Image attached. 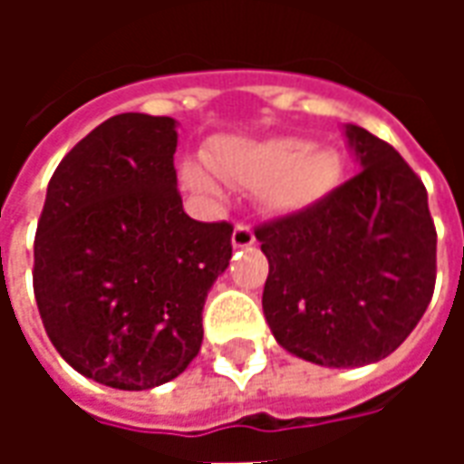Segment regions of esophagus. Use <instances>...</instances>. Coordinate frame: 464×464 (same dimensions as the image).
I'll use <instances>...</instances> for the list:
<instances>
[{"label": "esophagus", "instance_id": "obj_1", "mask_svg": "<svg viewBox=\"0 0 464 464\" xmlns=\"http://www.w3.org/2000/svg\"><path fill=\"white\" fill-rule=\"evenodd\" d=\"M233 248H246V246H253L256 243V236H253V228L248 223H236V228H233Z\"/></svg>", "mask_w": 464, "mask_h": 464}]
</instances>
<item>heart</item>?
<instances>
[{"mask_svg":"<svg viewBox=\"0 0 464 464\" xmlns=\"http://www.w3.org/2000/svg\"><path fill=\"white\" fill-rule=\"evenodd\" d=\"M211 171L243 191H263L278 211H301L321 201L338 179L331 151L303 139H271L261 143L221 141L208 153ZM183 179L193 191L213 193V181L198 166H186Z\"/></svg>","mask_w":464,"mask_h":464,"instance_id":"1","label":"heart"}]
</instances>
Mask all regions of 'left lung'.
Here are the masks:
<instances>
[{
  "mask_svg": "<svg viewBox=\"0 0 464 464\" xmlns=\"http://www.w3.org/2000/svg\"><path fill=\"white\" fill-rule=\"evenodd\" d=\"M345 133L362 169L308 208L256 226L276 341L331 368L388 358L428 311L438 276L425 183L388 141L360 126Z\"/></svg>",
  "mask_w": 464,
  "mask_h": 464,
  "instance_id": "left-lung-1",
  "label": "left lung"
}]
</instances>
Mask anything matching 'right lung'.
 I'll list each match as a JSON object with an SVG mask.
<instances>
[{"instance_id":"obj_1","label":"right lung","mask_w":464,"mask_h":464,"mask_svg":"<svg viewBox=\"0 0 464 464\" xmlns=\"http://www.w3.org/2000/svg\"><path fill=\"white\" fill-rule=\"evenodd\" d=\"M176 123L119 114L56 166L34 236V298L49 341L86 378L149 390L188 368L206 293L231 261L228 221L186 216Z\"/></svg>"}]
</instances>
